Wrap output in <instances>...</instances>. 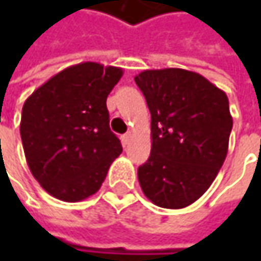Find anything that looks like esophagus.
Segmentation results:
<instances>
[{
    "label": "esophagus",
    "mask_w": 261,
    "mask_h": 261,
    "mask_svg": "<svg viewBox=\"0 0 261 261\" xmlns=\"http://www.w3.org/2000/svg\"><path fill=\"white\" fill-rule=\"evenodd\" d=\"M130 140H131V134H130V133H127V134L121 136V142H122V145H124V146H127V145L130 143Z\"/></svg>",
    "instance_id": "esophagus-1"
}]
</instances>
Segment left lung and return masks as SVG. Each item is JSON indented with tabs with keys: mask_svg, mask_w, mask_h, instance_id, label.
<instances>
[{
	"mask_svg": "<svg viewBox=\"0 0 261 261\" xmlns=\"http://www.w3.org/2000/svg\"><path fill=\"white\" fill-rule=\"evenodd\" d=\"M151 113V154L139 166L145 196L163 208L201 198L222 168L233 128L228 98L202 75L180 68L134 77Z\"/></svg>",
	"mask_w": 261,
	"mask_h": 261,
	"instance_id": "8db88e82",
	"label": "left lung"
}]
</instances>
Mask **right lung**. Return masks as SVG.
I'll use <instances>...</instances> for the list:
<instances>
[{"label":"right lung","instance_id":"1","mask_svg":"<svg viewBox=\"0 0 261 261\" xmlns=\"http://www.w3.org/2000/svg\"><path fill=\"white\" fill-rule=\"evenodd\" d=\"M122 74L116 66L83 62L60 71L25 99L19 130L27 165L54 198L79 202L92 196L122 152L106 104Z\"/></svg>","mask_w":261,"mask_h":261}]
</instances>
